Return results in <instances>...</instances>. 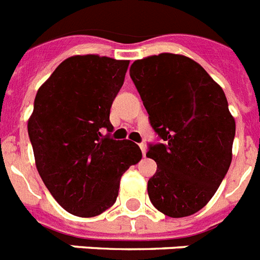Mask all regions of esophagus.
Listing matches in <instances>:
<instances>
[{"mask_svg":"<svg viewBox=\"0 0 260 260\" xmlns=\"http://www.w3.org/2000/svg\"><path fill=\"white\" fill-rule=\"evenodd\" d=\"M139 147H141V150H142V154L143 156L146 155V151H147V147H146L145 143H139Z\"/></svg>","mask_w":260,"mask_h":260,"instance_id":"1","label":"esophagus"}]
</instances>
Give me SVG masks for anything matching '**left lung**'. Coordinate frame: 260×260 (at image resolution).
Masks as SVG:
<instances>
[{
  "instance_id": "8db88e82",
  "label": "left lung",
  "mask_w": 260,
  "mask_h": 260,
  "mask_svg": "<svg viewBox=\"0 0 260 260\" xmlns=\"http://www.w3.org/2000/svg\"><path fill=\"white\" fill-rule=\"evenodd\" d=\"M130 77L164 139L146 154L156 162L150 201L171 218L192 215L214 197L233 159L235 121L226 95L198 62L179 54L134 61Z\"/></svg>"
}]
</instances>
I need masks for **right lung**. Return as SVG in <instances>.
Here are the masks:
<instances>
[{"label":"right lung","instance_id":"right-lung-1","mask_svg":"<svg viewBox=\"0 0 260 260\" xmlns=\"http://www.w3.org/2000/svg\"><path fill=\"white\" fill-rule=\"evenodd\" d=\"M127 68L128 61L73 55L34 100L27 133L36 166L53 198L73 215L91 218L110 209L123 173L142 158L137 143L110 138V107Z\"/></svg>","mask_w":260,"mask_h":260}]
</instances>
